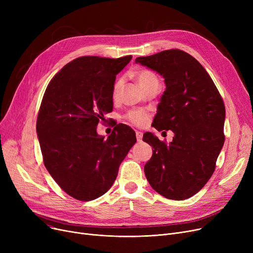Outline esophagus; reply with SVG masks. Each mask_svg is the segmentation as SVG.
Here are the masks:
<instances>
[{
    "instance_id": "34e87169",
    "label": "esophagus",
    "mask_w": 253,
    "mask_h": 253,
    "mask_svg": "<svg viewBox=\"0 0 253 253\" xmlns=\"http://www.w3.org/2000/svg\"><path fill=\"white\" fill-rule=\"evenodd\" d=\"M136 139H137V141H141V139H142V132L136 131Z\"/></svg>"
}]
</instances>
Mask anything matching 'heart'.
Segmentation results:
<instances>
[{
	"mask_svg": "<svg viewBox=\"0 0 253 253\" xmlns=\"http://www.w3.org/2000/svg\"><path fill=\"white\" fill-rule=\"evenodd\" d=\"M136 79H137L138 84L140 85V87L143 90L149 88L151 85L159 82L156 75L154 73H152L151 71H148V70H141V71L137 72L136 73ZM122 83H123V80L121 78L118 79L117 81L115 82V84L113 86V97L114 98H116L118 96L119 91H120V89H121ZM126 119L131 124H133L137 127H143V126L147 125V123L149 122L150 115L147 111L135 110V111H130L126 115Z\"/></svg>",
	"mask_w": 253,
	"mask_h": 253,
	"instance_id": "heart-1",
	"label": "heart"
}]
</instances>
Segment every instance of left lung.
<instances>
[{
  "mask_svg": "<svg viewBox=\"0 0 253 253\" xmlns=\"http://www.w3.org/2000/svg\"><path fill=\"white\" fill-rule=\"evenodd\" d=\"M136 63L164 78L166 89L158 104L154 127L172 130L170 143L145 132L142 140L153 147L144 165L151 187L172 200H184L200 191L215 169L224 142L223 100L206 70L189 53L171 49Z\"/></svg>",
  "mask_w": 253,
  "mask_h": 253,
  "instance_id": "8db88e82",
  "label": "left lung"
}]
</instances>
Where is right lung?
Segmentation results:
<instances>
[{
  "instance_id": "obj_1",
  "label": "right lung",
  "mask_w": 253,
  "mask_h": 253,
  "mask_svg": "<svg viewBox=\"0 0 253 253\" xmlns=\"http://www.w3.org/2000/svg\"><path fill=\"white\" fill-rule=\"evenodd\" d=\"M131 58H76L53 77L44 93L37 119L44 164L77 200L91 201L108 192L136 142L135 132L124 124L106 139L96 132L99 120L113 111L116 76Z\"/></svg>"
}]
</instances>
